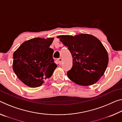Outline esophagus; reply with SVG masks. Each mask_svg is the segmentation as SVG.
<instances>
[{"mask_svg": "<svg viewBox=\"0 0 122 122\" xmlns=\"http://www.w3.org/2000/svg\"><path fill=\"white\" fill-rule=\"evenodd\" d=\"M58 60H59V63H60V64H61V63L62 62V61H63V60L62 58H59Z\"/></svg>", "mask_w": 122, "mask_h": 122, "instance_id": "34e87169", "label": "esophagus"}]
</instances>
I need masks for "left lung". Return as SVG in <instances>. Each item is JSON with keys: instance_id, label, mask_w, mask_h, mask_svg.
<instances>
[{"instance_id": "obj_1", "label": "left lung", "mask_w": 122, "mask_h": 122, "mask_svg": "<svg viewBox=\"0 0 122 122\" xmlns=\"http://www.w3.org/2000/svg\"><path fill=\"white\" fill-rule=\"evenodd\" d=\"M68 47L73 58V66L67 76L75 84L92 85L103 76L109 62L107 52L95 36L81 34L75 36H57Z\"/></svg>"}]
</instances>
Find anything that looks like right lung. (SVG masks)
<instances>
[{"label": "right lung", "mask_w": 122, "mask_h": 122, "mask_svg": "<svg viewBox=\"0 0 122 122\" xmlns=\"http://www.w3.org/2000/svg\"><path fill=\"white\" fill-rule=\"evenodd\" d=\"M54 38H34L26 41L13 54V70L26 86L37 87L51 78L57 67L54 51L49 48Z\"/></svg>", "instance_id": "right-lung-1"}]
</instances>
